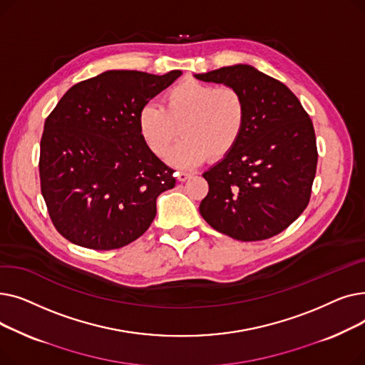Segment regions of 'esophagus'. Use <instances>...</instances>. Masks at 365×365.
Listing matches in <instances>:
<instances>
[{"mask_svg":"<svg viewBox=\"0 0 365 365\" xmlns=\"http://www.w3.org/2000/svg\"><path fill=\"white\" fill-rule=\"evenodd\" d=\"M190 178V173H187V171H179L178 173V179L180 180V182H185V180H187Z\"/></svg>","mask_w":365,"mask_h":365,"instance_id":"obj_1","label":"esophagus"}]
</instances>
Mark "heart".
I'll list each match as a JSON object with an SVG mask.
<instances>
[{
  "instance_id": "b5f03b06",
  "label": "heart",
  "mask_w": 365,
  "mask_h": 365,
  "mask_svg": "<svg viewBox=\"0 0 365 365\" xmlns=\"http://www.w3.org/2000/svg\"><path fill=\"white\" fill-rule=\"evenodd\" d=\"M247 118V101L238 88L187 80L171 87L161 106L145 105L138 115V127L157 157L165 155L180 131L183 138L173 148L170 163L192 167L208 155H227L242 138Z\"/></svg>"
}]
</instances>
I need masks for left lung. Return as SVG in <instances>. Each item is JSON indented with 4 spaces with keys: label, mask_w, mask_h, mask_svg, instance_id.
<instances>
[{
    "label": "left lung",
    "mask_w": 365,
    "mask_h": 365,
    "mask_svg": "<svg viewBox=\"0 0 365 365\" xmlns=\"http://www.w3.org/2000/svg\"><path fill=\"white\" fill-rule=\"evenodd\" d=\"M238 88L248 118L238 145L205 171L204 220L238 241L272 238L308 207L317 173L314 124L294 93L253 66H225L195 75Z\"/></svg>",
    "instance_id": "1"
}]
</instances>
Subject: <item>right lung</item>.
<instances>
[{
  "mask_svg": "<svg viewBox=\"0 0 365 365\" xmlns=\"http://www.w3.org/2000/svg\"><path fill=\"white\" fill-rule=\"evenodd\" d=\"M182 75L106 71L72 86L46 120L41 192L63 238L115 250L143 235L175 170L140 138L139 110Z\"/></svg>",
  "mask_w": 365,
  "mask_h": 365,
  "instance_id": "obj_1",
  "label": "right lung"
}]
</instances>
